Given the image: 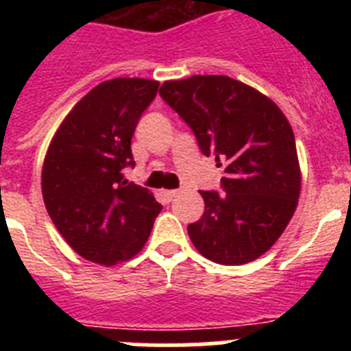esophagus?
Wrapping results in <instances>:
<instances>
[{
	"label": "esophagus",
	"instance_id": "1",
	"mask_svg": "<svg viewBox=\"0 0 351 351\" xmlns=\"http://www.w3.org/2000/svg\"><path fill=\"white\" fill-rule=\"evenodd\" d=\"M179 191L178 190H165L163 191V197H165L167 202H170V200H173V198L178 197Z\"/></svg>",
	"mask_w": 351,
	"mask_h": 351
}]
</instances>
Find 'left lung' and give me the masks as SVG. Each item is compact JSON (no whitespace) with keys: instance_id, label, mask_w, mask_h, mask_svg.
I'll use <instances>...</instances> for the list:
<instances>
[{"instance_id":"1","label":"left lung","mask_w":351,"mask_h":351,"mask_svg":"<svg viewBox=\"0 0 351 351\" xmlns=\"http://www.w3.org/2000/svg\"><path fill=\"white\" fill-rule=\"evenodd\" d=\"M160 95L193 130L200 151L225 165V193L200 191L206 210L188 225L191 243L216 263L253 262L280 239L299 202L290 123L271 98L226 75L167 80Z\"/></svg>"}]
</instances>
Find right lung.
Instances as JSON below:
<instances>
[{
	"label": "right lung",
	"instance_id": "1",
	"mask_svg": "<svg viewBox=\"0 0 351 351\" xmlns=\"http://www.w3.org/2000/svg\"><path fill=\"white\" fill-rule=\"evenodd\" d=\"M158 80H105L70 110L54 133L42 169V195L52 223L77 255L100 265L135 256L147 243L161 206L128 182L132 137L154 100Z\"/></svg>",
	"mask_w": 351,
	"mask_h": 351
}]
</instances>
